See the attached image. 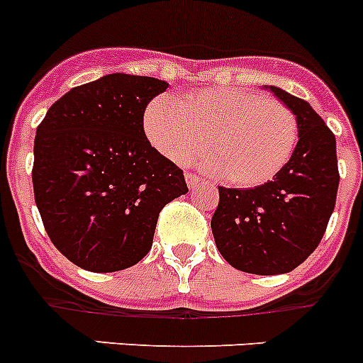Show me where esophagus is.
<instances>
[{"instance_id":"1","label":"esophagus","mask_w":363,"mask_h":363,"mask_svg":"<svg viewBox=\"0 0 363 363\" xmlns=\"http://www.w3.org/2000/svg\"><path fill=\"white\" fill-rule=\"evenodd\" d=\"M185 179H187L189 189H196V187H200V185L205 184V179H201L200 176H196V174H192V172H187V174H185Z\"/></svg>"}]
</instances>
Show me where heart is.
Instances as JSON below:
<instances>
[{
  "label": "heart",
  "instance_id": "obj_1",
  "mask_svg": "<svg viewBox=\"0 0 363 363\" xmlns=\"http://www.w3.org/2000/svg\"><path fill=\"white\" fill-rule=\"evenodd\" d=\"M145 134L156 150L176 163L192 160L236 187H258L277 178L296 149L298 120L274 98L243 86L189 92L178 104L167 96L145 111Z\"/></svg>",
  "mask_w": 363,
  "mask_h": 363
}]
</instances>
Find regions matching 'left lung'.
Listing matches in <instances>:
<instances>
[{
  "mask_svg": "<svg viewBox=\"0 0 363 363\" xmlns=\"http://www.w3.org/2000/svg\"><path fill=\"white\" fill-rule=\"evenodd\" d=\"M298 120L296 149L277 178L255 189L218 187L211 220L218 251L234 269L284 274L318 247L335 211L340 174L336 140L306 99L267 86Z\"/></svg>",
  "mask_w": 363,
  "mask_h": 363,
  "instance_id": "left-lung-1",
  "label": "left lung"
}]
</instances>
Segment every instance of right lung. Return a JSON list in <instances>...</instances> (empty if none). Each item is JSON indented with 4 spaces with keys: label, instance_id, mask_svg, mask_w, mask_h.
<instances>
[{
    "label": "right lung",
    "instance_id": "add662e5",
    "mask_svg": "<svg viewBox=\"0 0 363 363\" xmlns=\"http://www.w3.org/2000/svg\"><path fill=\"white\" fill-rule=\"evenodd\" d=\"M169 83L107 74L47 111L34 140V200L50 242L74 265L114 272L152 247L160 211L189 191L150 145L143 114Z\"/></svg>",
    "mask_w": 363,
    "mask_h": 363
}]
</instances>
